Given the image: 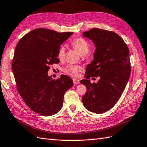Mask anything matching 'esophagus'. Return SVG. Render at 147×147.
<instances>
[{
    "label": "esophagus",
    "instance_id": "34e87169",
    "mask_svg": "<svg viewBox=\"0 0 147 147\" xmlns=\"http://www.w3.org/2000/svg\"><path fill=\"white\" fill-rule=\"evenodd\" d=\"M73 81L74 84H79V83H80V80H76V79H73Z\"/></svg>",
    "mask_w": 147,
    "mask_h": 147
}]
</instances>
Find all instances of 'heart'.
<instances>
[{
	"mask_svg": "<svg viewBox=\"0 0 147 147\" xmlns=\"http://www.w3.org/2000/svg\"><path fill=\"white\" fill-rule=\"evenodd\" d=\"M72 47L76 50L79 53L81 56H85L87 55L89 51V45L88 41L82 38H77L73 40L71 43ZM66 51V47L64 45H62L59 47L58 51V58L59 59L61 60L65 57ZM81 67L77 65H67L65 69L64 72L69 76L73 77H77L79 73L81 71Z\"/></svg>",
	"mask_w": 147,
	"mask_h": 147,
	"instance_id": "heart-1",
	"label": "heart"
}]
</instances>
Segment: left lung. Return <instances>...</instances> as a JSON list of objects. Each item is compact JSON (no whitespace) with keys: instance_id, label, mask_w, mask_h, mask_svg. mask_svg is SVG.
<instances>
[{"instance_id":"left-lung-1","label":"left lung","mask_w":147,"mask_h":147,"mask_svg":"<svg viewBox=\"0 0 147 147\" xmlns=\"http://www.w3.org/2000/svg\"><path fill=\"white\" fill-rule=\"evenodd\" d=\"M82 36L91 40L96 47L94 59L86 67V80L80 81L87 88L82 103L89 111L102 114L114 106L129 80V48L114 32L92 28ZM93 77L100 78L97 84L90 81Z\"/></svg>"}]
</instances>
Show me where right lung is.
Masks as SVG:
<instances>
[{
  "label": "right lung",
  "mask_w": 147,
  "mask_h": 147,
  "mask_svg": "<svg viewBox=\"0 0 147 147\" xmlns=\"http://www.w3.org/2000/svg\"><path fill=\"white\" fill-rule=\"evenodd\" d=\"M73 34L35 29L22 37L16 46L12 69L18 91L26 104L41 115H52L61 110L64 94L73 85L66 75L57 80L48 75L50 66L59 62L60 45Z\"/></svg>",
  "instance_id": "right-lung-1"
}]
</instances>
